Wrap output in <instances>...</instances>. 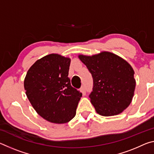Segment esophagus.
Segmentation results:
<instances>
[{
  "instance_id": "1",
  "label": "esophagus",
  "mask_w": 154,
  "mask_h": 154,
  "mask_svg": "<svg viewBox=\"0 0 154 154\" xmlns=\"http://www.w3.org/2000/svg\"><path fill=\"white\" fill-rule=\"evenodd\" d=\"M80 91L83 93V94H86V88H85V85H83L82 88H80Z\"/></svg>"
}]
</instances>
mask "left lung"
I'll return each mask as SVG.
<instances>
[{
    "instance_id": "left-lung-1",
    "label": "left lung",
    "mask_w": 154,
    "mask_h": 154,
    "mask_svg": "<svg viewBox=\"0 0 154 154\" xmlns=\"http://www.w3.org/2000/svg\"><path fill=\"white\" fill-rule=\"evenodd\" d=\"M93 79L89 97L96 112L103 116L121 113L131 103L136 82L134 70L128 62L111 52L79 56Z\"/></svg>"
}]
</instances>
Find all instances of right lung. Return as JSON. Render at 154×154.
<instances>
[{
    "instance_id": "right-lung-1",
    "label": "right lung",
    "mask_w": 154,
    "mask_h": 154,
    "mask_svg": "<svg viewBox=\"0 0 154 154\" xmlns=\"http://www.w3.org/2000/svg\"><path fill=\"white\" fill-rule=\"evenodd\" d=\"M71 59L49 54L35 62L27 72L24 89L40 116L52 123L64 124L76 114L82 92L72 87L69 78Z\"/></svg>"
}]
</instances>
